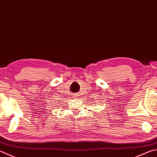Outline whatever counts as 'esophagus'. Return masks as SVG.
<instances>
[{
  "mask_svg": "<svg viewBox=\"0 0 157 157\" xmlns=\"http://www.w3.org/2000/svg\"><path fill=\"white\" fill-rule=\"evenodd\" d=\"M77 96H78V95H74V98H76V97Z\"/></svg>",
  "mask_w": 157,
  "mask_h": 157,
  "instance_id": "1",
  "label": "esophagus"
}]
</instances>
